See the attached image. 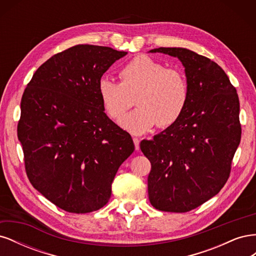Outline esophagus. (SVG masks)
Returning a JSON list of instances; mask_svg holds the SVG:
<instances>
[{
    "label": "esophagus",
    "instance_id": "obj_1",
    "mask_svg": "<svg viewBox=\"0 0 256 256\" xmlns=\"http://www.w3.org/2000/svg\"><path fill=\"white\" fill-rule=\"evenodd\" d=\"M134 143L136 150H140V140H138V138H134Z\"/></svg>",
    "mask_w": 256,
    "mask_h": 256
}]
</instances>
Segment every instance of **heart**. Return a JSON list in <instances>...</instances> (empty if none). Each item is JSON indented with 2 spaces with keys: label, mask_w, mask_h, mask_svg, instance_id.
Here are the masks:
<instances>
[{
  "label": "heart",
  "mask_w": 256,
  "mask_h": 256,
  "mask_svg": "<svg viewBox=\"0 0 256 256\" xmlns=\"http://www.w3.org/2000/svg\"><path fill=\"white\" fill-rule=\"evenodd\" d=\"M120 83L104 76L98 92L104 109L114 120L134 104L138 106L120 120L130 132L142 134L158 124L168 127L182 118L189 102V85L180 70L166 68L160 62L138 56L122 68Z\"/></svg>",
  "instance_id": "heart-1"
}]
</instances>
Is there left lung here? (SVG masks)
I'll return each mask as SVG.
<instances>
[{
    "instance_id": "obj_1",
    "label": "left lung",
    "mask_w": 256,
    "mask_h": 256,
    "mask_svg": "<svg viewBox=\"0 0 256 256\" xmlns=\"http://www.w3.org/2000/svg\"><path fill=\"white\" fill-rule=\"evenodd\" d=\"M178 58L189 85L182 118L140 143L150 161L148 198L161 212H187L214 196L228 182L242 138L239 99L223 69L184 48H158Z\"/></svg>"
}]
</instances>
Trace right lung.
<instances>
[{
	"label": "right lung",
	"instance_id": "right-lung-1",
	"mask_svg": "<svg viewBox=\"0 0 256 256\" xmlns=\"http://www.w3.org/2000/svg\"><path fill=\"white\" fill-rule=\"evenodd\" d=\"M127 52L76 44L37 69L21 99L18 138L30 182L68 212L104 207L120 164L134 150L131 136L104 113L98 85Z\"/></svg>",
	"mask_w": 256,
	"mask_h": 256
}]
</instances>
